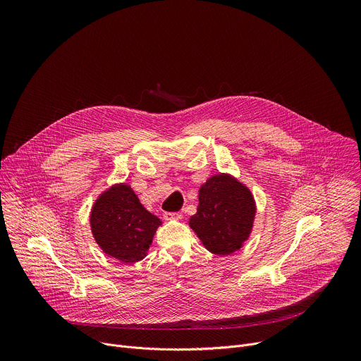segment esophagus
Masks as SVG:
<instances>
[{
	"label": "esophagus",
	"mask_w": 361,
	"mask_h": 361,
	"mask_svg": "<svg viewBox=\"0 0 361 361\" xmlns=\"http://www.w3.org/2000/svg\"><path fill=\"white\" fill-rule=\"evenodd\" d=\"M164 217L167 220H181L183 219V214L181 213H166Z\"/></svg>",
	"instance_id": "obj_1"
}]
</instances>
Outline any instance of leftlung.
I'll list each match as a JSON object with an SVG mask.
<instances>
[{
	"label": "left lung",
	"mask_w": 361,
	"mask_h": 361,
	"mask_svg": "<svg viewBox=\"0 0 361 361\" xmlns=\"http://www.w3.org/2000/svg\"><path fill=\"white\" fill-rule=\"evenodd\" d=\"M254 217L251 191L228 174H216L200 187L197 213L188 224L209 251L228 255L250 237Z\"/></svg>",
	"instance_id": "obj_1"
}]
</instances>
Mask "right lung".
Listing matches in <instances>:
<instances>
[{
  "instance_id": "add662e5",
  "label": "right lung",
  "mask_w": 361,
  "mask_h": 361,
  "mask_svg": "<svg viewBox=\"0 0 361 361\" xmlns=\"http://www.w3.org/2000/svg\"><path fill=\"white\" fill-rule=\"evenodd\" d=\"M90 224L99 248L121 263L147 255L161 220L144 209L128 184H114L95 200Z\"/></svg>"
}]
</instances>
